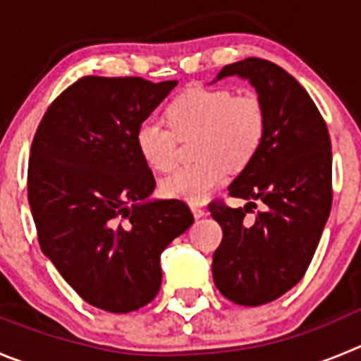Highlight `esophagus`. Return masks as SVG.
I'll use <instances>...</instances> for the list:
<instances>
[{"instance_id":"obj_1","label":"esophagus","mask_w":361,"mask_h":361,"mask_svg":"<svg viewBox=\"0 0 361 361\" xmlns=\"http://www.w3.org/2000/svg\"><path fill=\"white\" fill-rule=\"evenodd\" d=\"M192 214H194L196 219H201L207 215V210H204L203 207H200V204H192Z\"/></svg>"}]
</instances>
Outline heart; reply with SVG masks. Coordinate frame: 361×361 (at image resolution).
Wrapping results in <instances>:
<instances>
[{"instance_id": "obj_1", "label": "heart", "mask_w": 361, "mask_h": 361, "mask_svg": "<svg viewBox=\"0 0 361 361\" xmlns=\"http://www.w3.org/2000/svg\"><path fill=\"white\" fill-rule=\"evenodd\" d=\"M169 126L144 119L135 130V144L142 160L154 171L173 169L178 140H194L200 161L180 167L164 178L165 197L200 203L228 176V167L244 169L257 157L267 131V112L252 92L235 94L224 87H190L167 106Z\"/></svg>"}]
</instances>
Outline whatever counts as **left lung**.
Returning a JSON list of instances; mask_svg holds the SVG:
<instances>
[{
  "instance_id": "left-lung-1",
  "label": "left lung",
  "mask_w": 361,
  "mask_h": 361,
  "mask_svg": "<svg viewBox=\"0 0 361 361\" xmlns=\"http://www.w3.org/2000/svg\"><path fill=\"white\" fill-rule=\"evenodd\" d=\"M233 74L257 89L267 131L257 157L228 188L247 204H208L222 228L212 272L224 298L260 306L298 285L315 255L333 201L331 140L310 94L287 71L252 56L222 67L217 80ZM257 200L262 210L255 212ZM247 213L255 219H244Z\"/></svg>"
}]
</instances>
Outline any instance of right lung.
<instances>
[{"label":"right lung","mask_w":361,"mask_h":361,"mask_svg":"<svg viewBox=\"0 0 361 361\" xmlns=\"http://www.w3.org/2000/svg\"><path fill=\"white\" fill-rule=\"evenodd\" d=\"M176 83L83 76L33 137L28 201L40 249L83 301L106 312L153 301L161 251L194 222L183 201H144L157 181L135 144Z\"/></svg>","instance_id":"right-lung-1"}]
</instances>
